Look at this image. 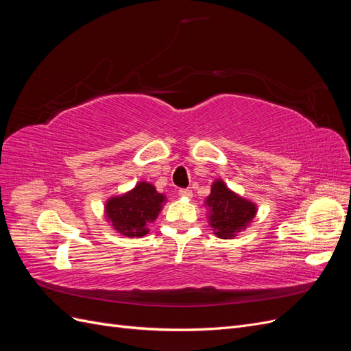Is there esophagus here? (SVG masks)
<instances>
[{
  "label": "esophagus",
  "instance_id": "esophagus-1",
  "mask_svg": "<svg viewBox=\"0 0 351 351\" xmlns=\"http://www.w3.org/2000/svg\"><path fill=\"white\" fill-rule=\"evenodd\" d=\"M178 195L180 196H182V197H192L193 196V192H192V190H190V189H180L178 190Z\"/></svg>",
  "mask_w": 351,
  "mask_h": 351
}]
</instances>
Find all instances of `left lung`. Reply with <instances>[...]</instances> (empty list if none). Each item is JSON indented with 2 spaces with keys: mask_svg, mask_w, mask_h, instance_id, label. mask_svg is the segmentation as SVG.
Wrapping results in <instances>:
<instances>
[{
  "mask_svg": "<svg viewBox=\"0 0 351 351\" xmlns=\"http://www.w3.org/2000/svg\"><path fill=\"white\" fill-rule=\"evenodd\" d=\"M205 206L212 231L224 240L234 239L239 232L246 230L258 212L254 202L232 192L222 178H217L212 183Z\"/></svg>",
  "mask_w": 351,
  "mask_h": 351,
  "instance_id": "left-lung-1",
  "label": "left lung"
}]
</instances>
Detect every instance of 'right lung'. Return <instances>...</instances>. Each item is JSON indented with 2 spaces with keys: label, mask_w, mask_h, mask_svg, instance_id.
Returning <instances> with one entry per match:
<instances>
[{
  "label": "right lung",
  "mask_w": 351,
  "mask_h": 351,
  "mask_svg": "<svg viewBox=\"0 0 351 351\" xmlns=\"http://www.w3.org/2000/svg\"><path fill=\"white\" fill-rule=\"evenodd\" d=\"M167 202L165 195L156 192L149 182H139L129 192L111 196L104 206V214L115 232L125 237H143Z\"/></svg>",
  "instance_id": "1"
}]
</instances>
